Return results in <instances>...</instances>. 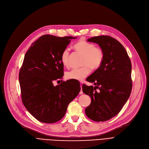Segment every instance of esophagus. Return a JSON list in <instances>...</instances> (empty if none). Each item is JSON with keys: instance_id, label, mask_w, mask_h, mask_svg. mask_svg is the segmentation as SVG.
Segmentation results:
<instances>
[{"instance_id": "34e87169", "label": "esophagus", "mask_w": 149, "mask_h": 149, "mask_svg": "<svg viewBox=\"0 0 149 149\" xmlns=\"http://www.w3.org/2000/svg\"><path fill=\"white\" fill-rule=\"evenodd\" d=\"M80 87H81V91L80 92V94L81 95V94H83V91H82V84H80Z\"/></svg>"}]
</instances>
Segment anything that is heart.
I'll return each mask as SVG.
<instances>
[{
	"label": "heart",
	"instance_id": "obj_1",
	"mask_svg": "<svg viewBox=\"0 0 149 149\" xmlns=\"http://www.w3.org/2000/svg\"><path fill=\"white\" fill-rule=\"evenodd\" d=\"M75 49L83 55L81 60L82 67L73 69L66 73L67 79L82 80L88 76L90 68L95 70L102 65L104 58V52L100 47L95 46L93 43L86 40H81L74 46ZM69 49L65 48L61 54V61L63 66L68 67L69 65Z\"/></svg>",
	"mask_w": 149,
	"mask_h": 149
}]
</instances>
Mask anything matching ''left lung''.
<instances>
[{"label": "left lung", "mask_w": 149, "mask_h": 149, "mask_svg": "<svg viewBox=\"0 0 149 149\" xmlns=\"http://www.w3.org/2000/svg\"><path fill=\"white\" fill-rule=\"evenodd\" d=\"M98 44L104 52L102 65L86 79L92 86L83 84V92L91 98L85 113L91 120L100 122L118 114L130 97L132 88V64L127 51L116 39L107 36L88 38Z\"/></svg>", "instance_id": "1"}]
</instances>
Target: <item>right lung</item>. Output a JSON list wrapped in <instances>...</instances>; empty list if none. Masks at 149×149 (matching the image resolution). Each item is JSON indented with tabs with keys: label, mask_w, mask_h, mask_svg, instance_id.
Wrapping results in <instances>:
<instances>
[{
	"label": "right lung",
	"mask_w": 149,
	"mask_h": 149,
	"mask_svg": "<svg viewBox=\"0 0 149 149\" xmlns=\"http://www.w3.org/2000/svg\"><path fill=\"white\" fill-rule=\"evenodd\" d=\"M76 38L43 35L25 54L19 75L22 100L39 121L54 123L60 120L80 91V85L70 80L56 86L53 84L63 76L61 52Z\"/></svg>",
	"instance_id": "right-lung-1"
}]
</instances>
